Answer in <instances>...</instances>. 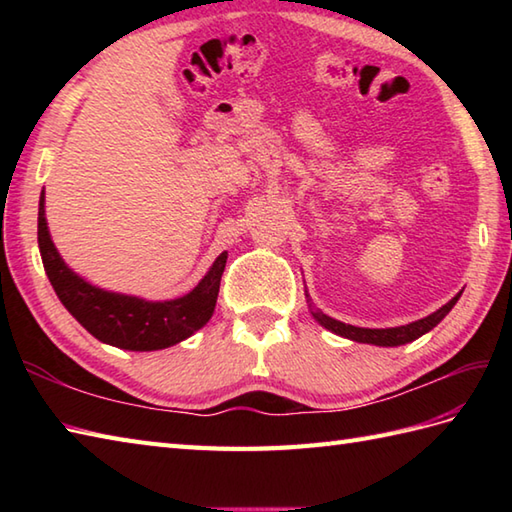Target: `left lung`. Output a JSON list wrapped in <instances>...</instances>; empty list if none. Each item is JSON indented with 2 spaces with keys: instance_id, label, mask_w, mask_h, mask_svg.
<instances>
[{
  "instance_id": "8db88e82",
  "label": "left lung",
  "mask_w": 512,
  "mask_h": 512,
  "mask_svg": "<svg viewBox=\"0 0 512 512\" xmlns=\"http://www.w3.org/2000/svg\"><path fill=\"white\" fill-rule=\"evenodd\" d=\"M462 292H458L447 306H442L440 310H436L433 314H429V317L424 319H418L413 321L409 325H400V328H385V330H369V328H356V325H347V323H341L336 321L332 317H328V314H323L321 310H314V306L310 303V310H312V317L317 319L323 328H328L330 332L339 334V336H345V339L350 341H356V343H372V345H383V347H396V345H405V343H411L416 341L418 336L427 334L429 330L436 328V325L447 317V314L451 312V308L458 303ZM308 297V295H306Z\"/></svg>"
}]
</instances>
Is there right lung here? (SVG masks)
I'll return each mask as SVG.
<instances>
[{"label":"right lung","instance_id":"right-lung-1","mask_svg":"<svg viewBox=\"0 0 512 512\" xmlns=\"http://www.w3.org/2000/svg\"><path fill=\"white\" fill-rule=\"evenodd\" d=\"M37 222L41 262L54 292L72 317L99 341L134 352L165 350L189 339L211 319L226 266V253L215 259L209 273L189 295L171 301H145L96 288L65 266L50 239L43 193L39 198Z\"/></svg>","mask_w":512,"mask_h":512}]
</instances>
